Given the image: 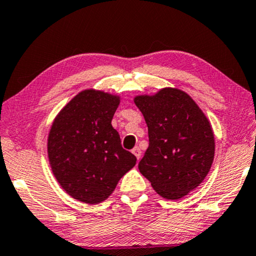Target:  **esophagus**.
I'll use <instances>...</instances> for the list:
<instances>
[{
  "label": "esophagus",
  "instance_id": "34e87169",
  "mask_svg": "<svg viewBox=\"0 0 256 256\" xmlns=\"http://www.w3.org/2000/svg\"><path fill=\"white\" fill-rule=\"evenodd\" d=\"M132 154L135 155V156H136V158H138V160H140V158H141V149H140V148H138V147L132 148Z\"/></svg>",
  "mask_w": 256,
  "mask_h": 256
}]
</instances>
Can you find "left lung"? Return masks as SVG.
Returning a JSON list of instances; mask_svg holds the SVG:
<instances>
[{
	"label": "left lung",
	"mask_w": 256,
	"mask_h": 256,
	"mask_svg": "<svg viewBox=\"0 0 256 256\" xmlns=\"http://www.w3.org/2000/svg\"><path fill=\"white\" fill-rule=\"evenodd\" d=\"M134 104L148 127L149 147L138 170L167 200H178L198 187L213 164L212 124L187 92L166 87L138 95Z\"/></svg>",
	"instance_id": "8db88e82"
}]
</instances>
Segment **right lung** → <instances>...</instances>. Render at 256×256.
Wrapping results in <instances>:
<instances>
[{"mask_svg":"<svg viewBox=\"0 0 256 256\" xmlns=\"http://www.w3.org/2000/svg\"><path fill=\"white\" fill-rule=\"evenodd\" d=\"M121 98L84 89L63 107L48 134V158L63 190L75 200L98 204L110 196L136 164L121 147L112 120Z\"/></svg>","mask_w":256,"mask_h":256,"instance_id":"obj_1","label":"right lung"}]
</instances>
